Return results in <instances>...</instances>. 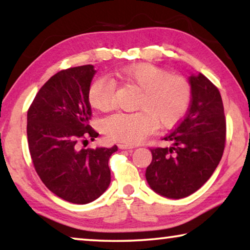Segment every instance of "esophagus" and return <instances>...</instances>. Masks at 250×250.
Instances as JSON below:
<instances>
[{
	"instance_id": "obj_1",
	"label": "esophagus",
	"mask_w": 250,
	"mask_h": 250,
	"mask_svg": "<svg viewBox=\"0 0 250 250\" xmlns=\"http://www.w3.org/2000/svg\"><path fill=\"white\" fill-rule=\"evenodd\" d=\"M119 148H121V149H128V150H131V149H134V146L128 145V143H121V145H119Z\"/></svg>"
}]
</instances>
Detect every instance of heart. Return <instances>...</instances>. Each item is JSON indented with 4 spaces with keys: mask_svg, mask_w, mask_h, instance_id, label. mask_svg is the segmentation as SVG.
Returning a JSON list of instances; mask_svg holds the SVG:
<instances>
[{
    "mask_svg": "<svg viewBox=\"0 0 250 250\" xmlns=\"http://www.w3.org/2000/svg\"><path fill=\"white\" fill-rule=\"evenodd\" d=\"M118 76L141 90L134 114L116 112L102 122L105 135L114 141L136 145L160 127L175 125L186 114L191 100L187 80L172 76L168 71L151 63H136L122 68ZM115 83L98 77L88 88V101L99 110H108L114 102Z\"/></svg>",
    "mask_w": 250,
    "mask_h": 250,
    "instance_id": "b5f03b06",
    "label": "heart"
}]
</instances>
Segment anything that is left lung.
<instances>
[{"instance_id":"8db88e82","label":"left lung","mask_w":250,"mask_h":250,"mask_svg":"<svg viewBox=\"0 0 250 250\" xmlns=\"http://www.w3.org/2000/svg\"><path fill=\"white\" fill-rule=\"evenodd\" d=\"M191 104L183 121L151 149L146 179L160 196L181 199L200 189L223 156L227 124L218 88L203 74L191 75Z\"/></svg>"}]
</instances>
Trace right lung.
Masks as SVG:
<instances>
[{"instance_id": "add662e5", "label": "right lung", "mask_w": 250, "mask_h": 250, "mask_svg": "<svg viewBox=\"0 0 250 250\" xmlns=\"http://www.w3.org/2000/svg\"><path fill=\"white\" fill-rule=\"evenodd\" d=\"M92 64L61 70L37 92L27 112L29 152L40 179L51 192L73 204L98 199L110 184L108 162L118 148H80L99 133L88 124Z\"/></svg>"}]
</instances>
